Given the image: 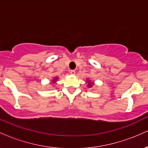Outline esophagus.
I'll list each match as a JSON object with an SVG mask.
<instances>
[{"label": "esophagus", "mask_w": 148, "mask_h": 148, "mask_svg": "<svg viewBox=\"0 0 148 148\" xmlns=\"http://www.w3.org/2000/svg\"><path fill=\"white\" fill-rule=\"evenodd\" d=\"M70 74H72V75H74V74H76L75 70H71V71H70Z\"/></svg>", "instance_id": "34e87169"}]
</instances>
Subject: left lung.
Segmentation results:
<instances>
[{"label": "left lung", "mask_w": 148, "mask_h": 148, "mask_svg": "<svg viewBox=\"0 0 148 148\" xmlns=\"http://www.w3.org/2000/svg\"><path fill=\"white\" fill-rule=\"evenodd\" d=\"M88 82H89V84H88V86H89V87H92V85H91V82H90V81H88Z\"/></svg>", "instance_id": "1"}]
</instances>
